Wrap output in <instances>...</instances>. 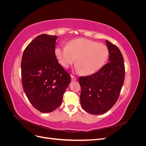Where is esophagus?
<instances>
[{
	"label": "esophagus",
	"instance_id": "esophagus-1",
	"mask_svg": "<svg viewBox=\"0 0 146 146\" xmlns=\"http://www.w3.org/2000/svg\"><path fill=\"white\" fill-rule=\"evenodd\" d=\"M77 80L76 77L74 76H71V80L73 82V81H76Z\"/></svg>",
	"mask_w": 146,
	"mask_h": 146
}]
</instances>
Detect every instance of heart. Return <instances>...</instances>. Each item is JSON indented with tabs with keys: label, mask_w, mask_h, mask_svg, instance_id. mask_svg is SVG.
<instances>
[{
	"label": "heart",
	"mask_w": 146,
	"mask_h": 146,
	"mask_svg": "<svg viewBox=\"0 0 146 146\" xmlns=\"http://www.w3.org/2000/svg\"><path fill=\"white\" fill-rule=\"evenodd\" d=\"M55 55L64 68H68L76 58L77 70L84 76H90L105 65L108 58L109 50L104 44L78 38L69 41L66 47H56Z\"/></svg>",
	"instance_id": "1"
}]
</instances>
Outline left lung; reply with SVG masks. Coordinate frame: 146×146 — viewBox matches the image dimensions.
I'll return each instance as SVG.
<instances>
[{
    "label": "left lung",
    "instance_id": "8db88e82",
    "mask_svg": "<svg viewBox=\"0 0 146 146\" xmlns=\"http://www.w3.org/2000/svg\"><path fill=\"white\" fill-rule=\"evenodd\" d=\"M109 50V62L91 76L80 77V104L86 111L102 114L115 104L123 84L125 67L118 47L106 40Z\"/></svg>",
    "mask_w": 146,
    "mask_h": 146
}]
</instances>
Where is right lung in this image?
<instances>
[{"instance_id": "right-lung-1", "label": "right lung", "mask_w": 146, "mask_h": 146, "mask_svg": "<svg viewBox=\"0 0 146 146\" xmlns=\"http://www.w3.org/2000/svg\"><path fill=\"white\" fill-rule=\"evenodd\" d=\"M57 36L41 34L25 48L21 61V76L26 96L41 113L58 108L71 81L70 75L55 55Z\"/></svg>"}]
</instances>
